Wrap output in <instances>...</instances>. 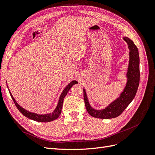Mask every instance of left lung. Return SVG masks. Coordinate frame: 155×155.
I'll use <instances>...</instances> for the list:
<instances>
[{"label":"left lung","instance_id":"8db88e82","mask_svg":"<svg viewBox=\"0 0 155 155\" xmlns=\"http://www.w3.org/2000/svg\"><path fill=\"white\" fill-rule=\"evenodd\" d=\"M130 49V62L128 70L127 72V82L124 90L117 100L111 103L105 109L97 110L91 107L86 91L84 89V100L87 111L93 117L98 118H113L118 117L126 109L136 96L140 84V57L137 46L134 42L128 37H124Z\"/></svg>","mask_w":155,"mask_h":155}]
</instances>
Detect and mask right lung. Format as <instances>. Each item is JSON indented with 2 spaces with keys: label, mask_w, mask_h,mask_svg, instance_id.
I'll return each mask as SVG.
<instances>
[{
  "label": "right lung",
  "mask_w": 155,
  "mask_h": 155,
  "mask_svg": "<svg viewBox=\"0 0 155 155\" xmlns=\"http://www.w3.org/2000/svg\"><path fill=\"white\" fill-rule=\"evenodd\" d=\"M77 83L78 82L76 81H73L71 82H70L69 84L66 86V88H65V89L63 90L60 97H59V102H58L57 107L55 108V109L54 110V112L49 113V114H35L33 113H31V112L27 111V110H26L24 109H23L18 104V103L15 101L13 96H12V94H11L10 91H9V92H10V94L12 98V100L14 102L15 106H16V107L18 108V109L19 110V111L21 113V114H23L25 117L31 119V120H33L37 121V122H51V121L55 120V119L58 118V117L60 115L61 113V109H62V106H63V100H64V98L66 96L67 92H69V90H70L71 87L73 86V85H74L75 84H77Z\"/></svg>",
  "instance_id": "right-lung-1"
}]
</instances>
